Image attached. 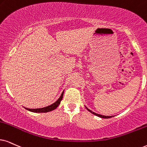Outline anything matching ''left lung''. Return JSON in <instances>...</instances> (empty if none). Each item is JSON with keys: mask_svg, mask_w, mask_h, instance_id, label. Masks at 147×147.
I'll return each mask as SVG.
<instances>
[{"mask_svg": "<svg viewBox=\"0 0 147 147\" xmlns=\"http://www.w3.org/2000/svg\"><path fill=\"white\" fill-rule=\"evenodd\" d=\"M86 109H87V111H90V113H92V114L95 115H96V116H98V117H101V118L108 119V118H111V117H113V116H105V115H102L97 114V113H96L93 112V111H91V110H90V109H87V107H86Z\"/></svg>", "mask_w": 147, "mask_h": 147, "instance_id": "8db88e82", "label": "left lung"}]
</instances>
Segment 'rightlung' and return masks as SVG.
Returning <instances> with one entry per match:
<instances>
[{
	"instance_id": "add662e5",
	"label": "right lung",
	"mask_w": 147,
	"mask_h": 147,
	"mask_svg": "<svg viewBox=\"0 0 147 147\" xmlns=\"http://www.w3.org/2000/svg\"><path fill=\"white\" fill-rule=\"evenodd\" d=\"M63 95H64V92L62 93L61 94L60 97L59 98V99L57 100L55 102H54L52 105L48 106V107H44V108H40V109H28V108H25L28 111H31V112H34V113H47V112H49V111H51L54 109H56V108L60 105L61 100H62L63 98Z\"/></svg>"
}]
</instances>
